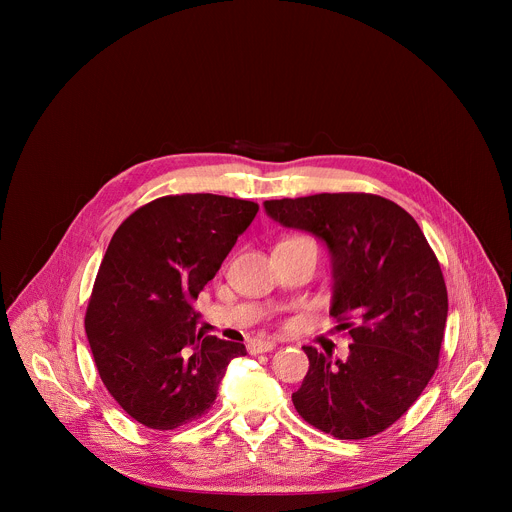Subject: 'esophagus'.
I'll use <instances>...</instances> for the list:
<instances>
[{"instance_id":"1","label":"esophagus","mask_w":512,"mask_h":512,"mask_svg":"<svg viewBox=\"0 0 512 512\" xmlns=\"http://www.w3.org/2000/svg\"><path fill=\"white\" fill-rule=\"evenodd\" d=\"M275 348V342H269V340H253L247 344V350L251 354H263V352H271Z\"/></svg>"}]
</instances>
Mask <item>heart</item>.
Returning <instances> with one entry per match:
<instances>
[{
    "instance_id": "1",
    "label": "heart",
    "mask_w": 512,
    "mask_h": 512,
    "mask_svg": "<svg viewBox=\"0 0 512 512\" xmlns=\"http://www.w3.org/2000/svg\"><path fill=\"white\" fill-rule=\"evenodd\" d=\"M281 243H312V241H308V239H285Z\"/></svg>"
}]
</instances>
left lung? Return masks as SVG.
<instances>
[{"mask_svg":"<svg viewBox=\"0 0 512 512\" xmlns=\"http://www.w3.org/2000/svg\"><path fill=\"white\" fill-rule=\"evenodd\" d=\"M263 208L326 245L330 316L352 336L344 360L304 346L310 369L291 401L338 440L381 433L417 401L440 360L448 289L437 257L415 218L383 196L314 194Z\"/></svg>","mask_w":512,"mask_h":512,"instance_id":"1","label":"left lung"}]
</instances>
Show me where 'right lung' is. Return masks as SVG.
Here are the masks:
<instances>
[{"label": "right lung", "instance_id": "obj_1", "mask_svg": "<svg viewBox=\"0 0 512 512\" xmlns=\"http://www.w3.org/2000/svg\"><path fill=\"white\" fill-rule=\"evenodd\" d=\"M259 206L216 194L164 196L115 231L85 330L101 381L141 425L176 429L214 403L245 344L196 332L194 304Z\"/></svg>", "mask_w": 512, "mask_h": 512}]
</instances>
